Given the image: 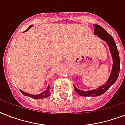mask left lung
<instances>
[{"label":"left lung","mask_w":125,"mask_h":125,"mask_svg":"<svg viewBox=\"0 0 125 125\" xmlns=\"http://www.w3.org/2000/svg\"><path fill=\"white\" fill-rule=\"evenodd\" d=\"M93 26L95 27L94 34L98 36V37L101 38V40H103V41H105L108 45L110 51L112 56L113 66L112 72L107 82L105 83V84H103V85L98 87L97 89L89 90V91H82V90L77 89L74 85V89L76 93L80 96H83V97H97V96L103 95V93H104L115 82L118 78L119 74V70H120L119 55L118 50H117L116 44L115 43L114 38L103 27L99 26V24H93Z\"/></svg>","instance_id":"8db88e82"}]
</instances>
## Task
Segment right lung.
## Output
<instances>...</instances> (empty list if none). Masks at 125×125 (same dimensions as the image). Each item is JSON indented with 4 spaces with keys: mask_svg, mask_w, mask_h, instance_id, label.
<instances>
[{
    "mask_svg": "<svg viewBox=\"0 0 125 125\" xmlns=\"http://www.w3.org/2000/svg\"><path fill=\"white\" fill-rule=\"evenodd\" d=\"M32 26V25L29 26V27L28 28V29L25 30L24 32L28 31V30H29ZM19 90H20L21 92V93H22L24 95L31 97V98H32V99H44V98H47V97H49V96L51 95V91H50V90H51V87H50V85H48V87H47L46 90H45V91L42 92V93L39 94V95H32V94H30V93H27L26 92H24V91H22L21 89H19Z\"/></svg>",
    "mask_w": 125,
    "mask_h": 125,
    "instance_id": "obj_1",
    "label": "right lung"
}]
</instances>
